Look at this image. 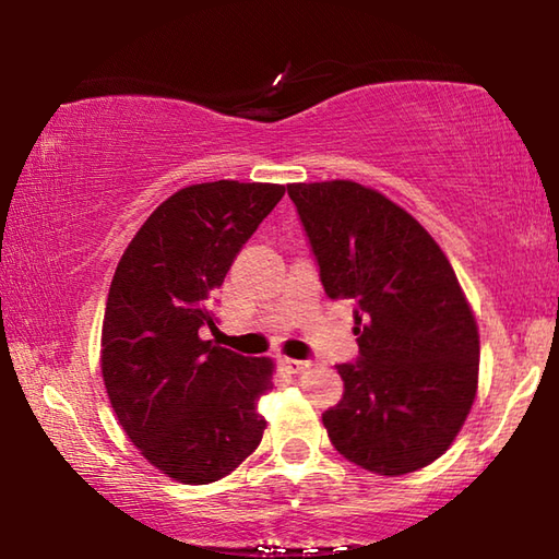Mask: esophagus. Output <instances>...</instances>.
Masks as SVG:
<instances>
[{"mask_svg":"<svg viewBox=\"0 0 559 559\" xmlns=\"http://www.w3.org/2000/svg\"><path fill=\"white\" fill-rule=\"evenodd\" d=\"M281 365L286 367V370H288L290 374H300V372H306L308 367H310L308 359H290V357H283Z\"/></svg>","mask_w":559,"mask_h":559,"instance_id":"34e87169","label":"esophagus"}]
</instances>
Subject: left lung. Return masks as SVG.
Wrapping results in <instances>:
<instances>
[{"instance_id": "obj_1", "label": "left lung", "mask_w": 559, "mask_h": 559, "mask_svg": "<svg viewBox=\"0 0 559 559\" xmlns=\"http://www.w3.org/2000/svg\"><path fill=\"white\" fill-rule=\"evenodd\" d=\"M328 298L355 302L357 362L323 414L333 447L380 476L437 461L478 390V325L431 234L349 179L288 185Z\"/></svg>"}]
</instances>
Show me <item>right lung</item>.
<instances>
[{
	"mask_svg": "<svg viewBox=\"0 0 559 559\" xmlns=\"http://www.w3.org/2000/svg\"><path fill=\"white\" fill-rule=\"evenodd\" d=\"M286 187L192 185L175 192L132 236L110 283L100 370L120 427L138 451L187 486L224 478L261 443L259 396L269 357H243L202 340L216 328L212 293Z\"/></svg>",
	"mask_w": 559,
	"mask_h": 559,
	"instance_id": "right-lung-1",
	"label": "right lung"
}]
</instances>
